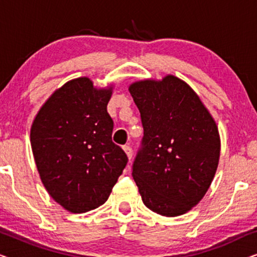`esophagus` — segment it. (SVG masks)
<instances>
[{"mask_svg":"<svg viewBox=\"0 0 257 257\" xmlns=\"http://www.w3.org/2000/svg\"><path fill=\"white\" fill-rule=\"evenodd\" d=\"M122 149H124V151H125V153H126V156H127V158L130 160L132 159V154H133V151H132V147L131 146H128V145H126V146H124L122 147Z\"/></svg>","mask_w":257,"mask_h":257,"instance_id":"esophagus-1","label":"esophagus"}]
</instances>
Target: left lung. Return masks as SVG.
Masks as SVG:
<instances>
[{
	"mask_svg": "<svg viewBox=\"0 0 257 257\" xmlns=\"http://www.w3.org/2000/svg\"><path fill=\"white\" fill-rule=\"evenodd\" d=\"M143 147L132 175L143 202L163 216H178L208 191L220 159L221 140L212 114L184 80L173 75L132 83Z\"/></svg>",
	"mask_w": 257,
	"mask_h": 257,
	"instance_id": "1",
	"label": "left lung"
}]
</instances>
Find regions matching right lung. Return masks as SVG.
I'll return each mask as SVG.
<instances>
[{"label": "right lung", "instance_id": "add662e5", "mask_svg": "<svg viewBox=\"0 0 257 257\" xmlns=\"http://www.w3.org/2000/svg\"><path fill=\"white\" fill-rule=\"evenodd\" d=\"M113 85L97 89L87 77L66 82L48 98L30 130L34 159L49 195L71 213L103 205L127 157L112 142L106 106Z\"/></svg>", "mask_w": 257, "mask_h": 257}]
</instances>
